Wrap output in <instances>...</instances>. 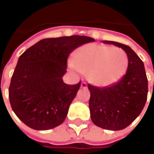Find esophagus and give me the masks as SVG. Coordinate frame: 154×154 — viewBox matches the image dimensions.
I'll return each instance as SVG.
<instances>
[{
    "mask_svg": "<svg viewBox=\"0 0 154 154\" xmlns=\"http://www.w3.org/2000/svg\"><path fill=\"white\" fill-rule=\"evenodd\" d=\"M81 87H82V88H87V84L85 82H82V84H81Z\"/></svg>",
    "mask_w": 154,
    "mask_h": 154,
    "instance_id": "1",
    "label": "esophagus"
}]
</instances>
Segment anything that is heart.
<instances>
[{"instance_id": "heart-1", "label": "heart", "mask_w": 154, "mask_h": 154, "mask_svg": "<svg viewBox=\"0 0 154 154\" xmlns=\"http://www.w3.org/2000/svg\"><path fill=\"white\" fill-rule=\"evenodd\" d=\"M128 63V55L122 48L93 44L85 45L74 54L70 67L87 73L88 80L94 85L106 87L122 77Z\"/></svg>"}]
</instances>
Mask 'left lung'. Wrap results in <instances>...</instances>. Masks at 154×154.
<instances>
[{
    "label": "left lung",
    "mask_w": 154,
    "mask_h": 154,
    "mask_svg": "<svg viewBox=\"0 0 154 154\" xmlns=\"http://www.w3.org/2000/svg\"><path fill=\"white\" fill-rule=\"evenodd\" d=\"M103 43L124 49L129 63L126 73L116 83L102 88L88 84L91 119L102 129L120 130L129 126L145 106L148 79L143 61L131 48L114 41Z\"/></svg>",
    "instance_id": "1"
}]
</instances>
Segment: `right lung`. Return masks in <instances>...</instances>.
<instances>
[{"instance_id":"right-lung-1","label":"right lung","mask_w":154,"mask_h":154,"mask_svg":"<svg viewBox=\"0 0 154 154\" xmlns=\"http://www.w3.org/2000/svg\"><path fill=\"white\" fill-rule=\"evenodd\" d=\"M95 39L87 36L44 38L19 57L9 87L11 108L31 129L48 130L60 125L76 97L81 82L64 83L69 54Z\"/></svg>"}]
</instances>
